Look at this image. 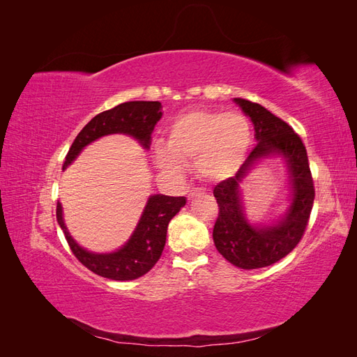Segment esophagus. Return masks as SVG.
<instances>
[{"instance_id": "esophagus-1", "label": "esophagus", "mask_w": 357, "mask_h": 357, "mask_svg": "<svg viewBox=\"0 0 357 357\" xmlns=\"http://www.w3.org/2000/svg\"><path fill=\"white\" fill-rule=\"evenodd\" d=\"M204 190L202 189H198V188H193V189H190L189 190V198H193L195 195H201Z\"/></svg>"}]
</instances>
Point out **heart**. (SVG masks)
<instances>
[{
  "label": "heart",
  "instance_id": "1",
  "mask_svg": "<svg viewBox=\"0 0 357 357\" xmlns=\"http://www.w3.org/2000/svg\"><path fill=\"white\" fill-rule=\"evenodd\" d=\"M250 144V123L241 113L190 110L171 122L168 150L158 149L156 160L169 171H178L181 162L195 160L202 178L220 181L241 168Z\"/></svg>",
  "mask_w": 357,
  "mask_h": 357
}]
</instances>
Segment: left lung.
Returning a JSON list of instances; mask_svg holds the SVG:
<instances>
[{"label": "left lung", "mask_w": 357, "mask_h": 357, "mask_svg": "<svg viewBox=\"0 0 357 357\" xmlns=\"http://www.w3.org/2000/svg\"><path fill=\"white\" fill-rule=\"evenodd\" d=\"M252 119L257 144L234 177L214 186L219 215L214 223L213 240L219 253L232 265L243 269L269 266L289 255L305 232L314 202L307 149L301 137L284 121L261 104L234 98ZM282 154L288 162L292 202L285 218L277 225L257 229L246 222L239 195V183L257 160Z\"/></svg>", "instance_id": "8db88e82"}]
</instances>
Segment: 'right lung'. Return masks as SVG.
I'll return each instance as SVG.
<instances>
[{
    "mask_svg": "<svg viewBox=\"0 0 357 357\" xmlns=\"http://www.w3.org/2000/svg\"><path fill=\"white\" fill-rule=\"evenodd\" d=\"M160 109L162 105L159 101H129L96 114L75 137L62 169H66L77 158L83 147L102 135H131L138 139L142 146L149 149L150 138H152L150 135L162 117ZM185 197H150L131 238L117 252L107 255L84 250L71 238L62 219L61 202L56 205V219L71 252L86 268L101 277L125 282V280H135L144 275L155 266L165 247L168 223L181 207H185Z\"/></svg>",
    "mask_w": 357,
    "mask_h": 357,
    "instance_id": "add662e5",
    "label": "right lung"
}]
</instances>
